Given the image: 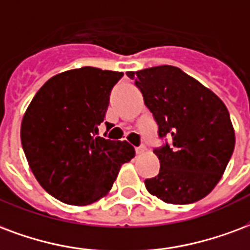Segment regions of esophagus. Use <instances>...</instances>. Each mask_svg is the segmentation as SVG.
I'll use <instances>...</instances> for the list:
<instances>
[{"label": "esophagus", "mask_w": 250, "mask_h": 250, "mask_svg": "<svg viewBox=\"0 0 250 250\" xmlns=\"http://www.w3.org/2000/svg\"><path fill=\"white\" fill-rule=\"evenodd\" d=\"M135 151H136V153H138V155H142V153L146 152V147H144V146H140V147H136V148H135Z\"/></svg>", "instance_id": "34e87169"}]
</instances>
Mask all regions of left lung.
<instances>
[{"mask_svg":"<svg viewBox=\"0 0 250 250\" xmlns=\"http://www.w3.org/2000/svg\"><path fill=\"white\" fill-rule=\"evenodd\" d=\"M172 144L156 148L160 171L146 188L167 204H191L208 195L225 172L234 149L228 108L212 90L175 66L128 71Z\"/></svg>","mask_w":250,"mask_h":250,"instance_id":"1","label":"left lung"}]
</instances>
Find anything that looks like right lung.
<instances>
[{"mask_svg":"<svg viewBox=\"0 0 250 250\" xmlns=\"http://www.w3.org/2000/svg\"><path fill=\"white\" fill-rule=\"evenodd\" d=\"M122 77L97 67L67 70L50 78L25 111L21 142L29 167L41 187L62 203L84 207L101 200L120 167L135 156L125 140L95 136Z\"/></svg>","mask_w":250,"mask_h":250,"instance_id":"obj_1","label":"right lung"}]
</instances>
